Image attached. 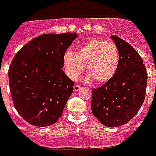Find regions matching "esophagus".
Segmentation results:
<instances>
[{"label": "esophagus", "mask_w": 156, "mask_h": 156, "mask_svg": "<svg viewBox=\"0 0 156 156\" xmlns=\"http://www.w3.org/2000/svg\"><path fill=\"white\" fill-rule=\"evenodd\" d=\"M80 88H81V86H80V85H74V86H73V90H74V92H78Z\"/></svg>", "instance_id": "34e87169"}]
</instances>
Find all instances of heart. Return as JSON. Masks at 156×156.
I'll list each match as a JSON object with an SVG mask.
<instances>
[{
	"label": "heart",
	"instance_id": "heart-1",
	"mask_svg": "<svg viewBox=\"0 0 156 156\" xmlns=\"http://www.w3.org/2000/svg\"><path fill=\"white\" fill-rule=\"evenodd\" d=\"M63 60L66 73L73 80L78 79L87 65V81L93 79L97 83H103L115 74L119 53L112 43L93 39L83 43L77 53L65 52Z\"/></svg>",
	"mask_w": 156,
	"mask_h": 156
}]
</instances>
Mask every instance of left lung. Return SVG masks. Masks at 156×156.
<instances>
[{"label": "left lung", "instance_id": "obj_1", "mask_svg": "<svg viewBox=\"0 0 156 156\" xmlns=\"http://www.w3.org/2000/svg\"><path fill=\"white\" fill-rule=\"evenodd\" d=\"M119 53V63L112 78L92 90L91 108L107 127H117L131 121L146 97L147 72L136 50L125 40L111 36Z\"/></svg>", "mask_w": 156, "mask_h": 156}]
</instances>
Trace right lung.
Listing matches in <instances>:
<instances>
[{
	"label": "right lung",
	"instance_id": "right-lung-1",
	"mask_svg": "<svg viewBox=\"0 0 156 156\" xmlns=\"http://www.w3.org/2000/svg\"><path fill=\"white\" fill-rule=\"evenodd\" d=\"M77 37L76 33L42 34L23 46L10 63L14 106L31 125L45 127L62 116L74 85L62 69L63 55Z\"/></svg>",
	"mask_w": 156,
	"mask_h": 156
}]
</instances>
